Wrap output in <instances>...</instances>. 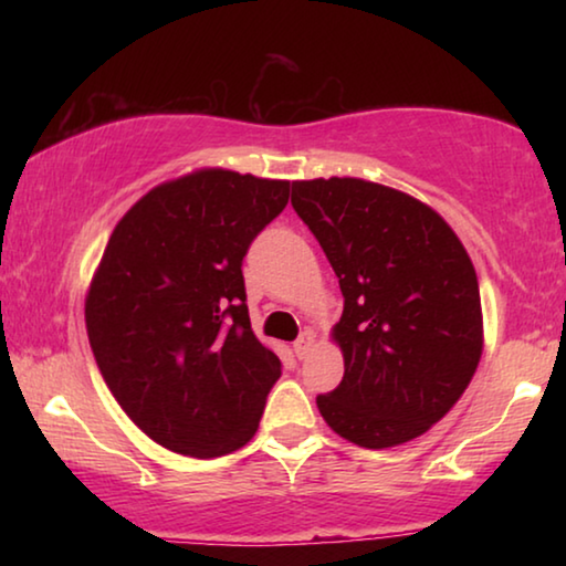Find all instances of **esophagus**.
Masks as SVG:
<instances>
[{"instance_id":"esophagus-1","label":"esophagus","mask_w":566,"mask_h":566,"mask_svg":"<svg viewBox=\"0 0 566 566\" xmlns=\"http://www.w3.org/2000/svg\"><path fill=\"white\" fill-rule=\"evenodd\" d=\"M312 344H314V334L312 332H302L300 337H296V342H294V354H296V357L304 359L306 354H310Z\"/></svg>"}]
</instances>
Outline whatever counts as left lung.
I'll list each match as a JSON object with an SVG mask.
<instances>
[{
  "label": "left lung",
  "instance_id": "obj_1",
  "mask_svg": "<svg viewBox=\"0 0 566 566\" xmlns=\"http://www.w3.org/2000/svg\"><path fill=\"white\" fill-rule=\"evenodd\" d=\"M292 207L344 296L337 389L317 407L339 437L385 449L424 434L482 357V304L467 249L434 209L375 181H292Z\"/></svg>",
  "mask_w": 566,
  "mask_h": 566
}]
</instances>
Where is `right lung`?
Returning a JSON list of instances; mask_svg holds the SVG:
<instances>
[{
  "instance_id": "1",
  "label": "right lung",
  "mask_w": 566,
  "mask_h": 566,
  "mask_svg": "<svg viewBox=\"0 0 566 566\" xmlns=\"http://www.w3.org/2000/svg\"><path fill=\"white\" fill-rule=\"evenodd\" d=\"M290 181L202 169L142 197L114 227L87 296L97 367L157 444L222 457L260 427L282 361L249 324L242 262Z\"/></svg>"
}]
</instances>
